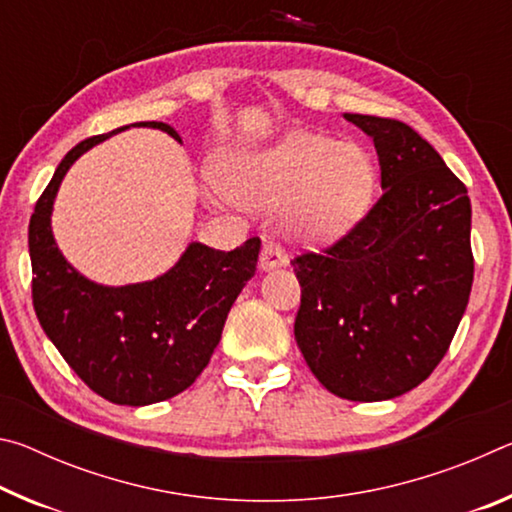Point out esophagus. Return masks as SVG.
<instances>
[{
  "mask_svg": "<svg viewBox=\"0 0 512 512\" xmlns=\"http://www.w3.org/2000/svg\"><path fill=\"white\" fill-rule=\"evenodd\" d=\"M287 264V259H284L282 248L275 244V241H264V248H262V257H259V266H262V271H273V268H280Z\"/></svg>",
  "mask_w": 512,
  "mask_h": 512,
  "instance_id": "34e87169",
  "label": "esophagus"
}]
</instances>
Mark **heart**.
Wrapping results in <instances>:
<instances>
[{
  "mask_svg": "<svg viewBox=\"0 0 512 512\" xmlns=\"http://www.w3.org/2000/svg\"><path fill=\"white\" fill-rule=\"evenodd\" d=\"M214 180L246 205L289 201L287 221L307 244H327L352 230L372 203L377 167L359 144L293 131L257 153L228 155Z\"/></svg>",
  "mask_w": 512,
  "mask_h": 512,
  "instance_id": "obj_1",
  "label": "heart"
}]
</instances>
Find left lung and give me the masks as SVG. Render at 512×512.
Here are the masks:
<instances>
[{
	"label": "left lung",
	"mask_w": 512,
	"mask_h": 512,
	"mask_svg": "<svg viewBox=\"0 0 512 512\" xmlns=\"http://www.w3.org/2000/svg\"><path fill=\"white\" fill-rule=\"evenodd\" d=\"M345 119L375 142L384 194L332 246L293 257V334L329 393L393 400L443 361L465 314L472 205L438 151L404 121Z\"/></svg>",
	"instance_id": "obj_1"
}]
</instances>
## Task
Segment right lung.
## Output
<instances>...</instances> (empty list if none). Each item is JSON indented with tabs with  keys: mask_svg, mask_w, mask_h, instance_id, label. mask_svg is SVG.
<instances>
[{
	"mask_svg": "<svg viewBox=\"0 0 512 512\" xmlns=\"http://www.w3.org/2000/svg\"><path fill=\"white\" fill-rule=\"evenodd\" d=\"M133 126L180 142L162 121ZM124 128L76 144L38 198L29 223L31 293L45 334L94 393L146 406L183 393L210 363L232 302L255 275L262 241L253 237L230 253L194 241L171 271L128 287H103L69 266L51 235L56 192L85 151Z\"/></svg>",
	"mask_w": 512,
	"mask_h": 512,
	"instance_id": "right-lung-1",
	"label": "right lung"
}]
</instances>
